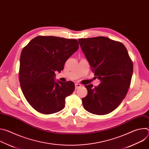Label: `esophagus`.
Wrapping results in <instances>:
<instances>
[{
  "label": "esophagus",
  "mask_w": 149,
  "mask_h": 149,
  "mask_svg": "<svg viewBox=\"0 0 149 149\" xmlns=\"http://www.w3.org/2000/svg\"><path fill=\"white\" fill-rule=\"evenodd\" d=\"M75 89H77V88L81 87V85L80 84H79V83H75Z\"/></svg>",
  "instance_id": "esophagus-1"
}]
</instances>
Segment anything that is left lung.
Instances as JSON below:
<instances>
[{"label":"left lung","instance_id":"left-lung-1","mask_svg":"<svg viewBox=\"0 0 149 149\" xmlns=\"http://www.w3.org/2000/svg\"><path fill=\"white\" fill-rule=\"evenodd\" d=\"M91 70L101 81L97 87L85 86L84 109L97 115L107 114L118 107L130 87L133 65L121 42L104 36L78 39Z\"/></svg>","mask_w":149,"mask_h":149}]
</instances>
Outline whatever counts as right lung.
<instances>
[{
    "label": "right lung",
    "instance_id": "1",
    "mask_svg": "<svg viewBox=\"0 0 149 149\" xmlns=\"http://www.w3.org/2000/svg\"><path fill=\"white\" fill-rule=\"evenodd\" d=\"M79 48L77 39L38 36L21 52L19 79L28 103L37 111L50 114L62 110L65 98L75 90L72 81H55V71L63 70L67 60Z\"/></svg>",
    "mask_w": 149,
    "mask_h": 149
}]
</instances>
